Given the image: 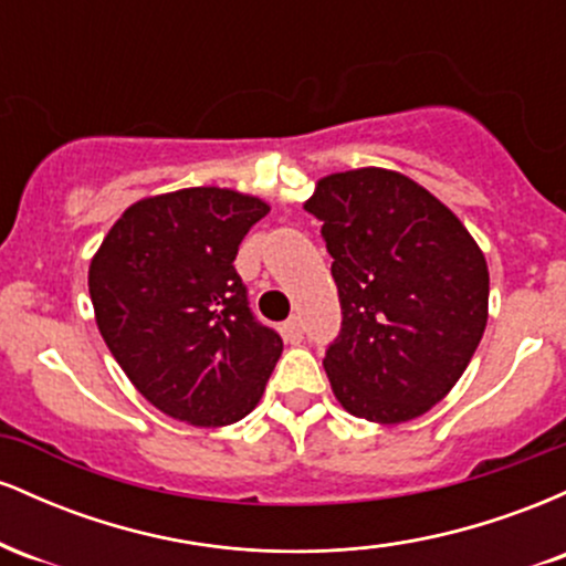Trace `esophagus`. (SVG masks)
I'll return each instance as SVG.
<instances>
[{
    "label": "esophagus",
    "instance_id": "34e87169",
    "mask_svg": "<svg viewBox=\"0 0 566 566\" xmlns=\"http://www.w3.org/2000/svg\"><path fill=\"white\" fill-rule=\"evenodd\" d=\"M282 333H284V340H287V343H301L303 340V324H301V319H297V316H292V319L284 322Z\"/></svg>",
    "mask_w": 566,
    "mask_h": 566
}]
</instances>
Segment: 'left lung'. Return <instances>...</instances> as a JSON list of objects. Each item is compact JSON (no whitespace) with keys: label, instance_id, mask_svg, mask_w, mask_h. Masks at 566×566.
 I'll use <instances>...</instances> for the list:
<instances>
[{"label":"left lung","instance_id":"left-lung-1","mask_svg":"<svg viewBox=\"0 0 566 566\" xmlns=\"http://www.w3.org/2000/svg\"><path fill=\"white\" fill-rule=\"evenodd\" d=\"M340 297L324 354L329 386L356 418L394 426L450 394L486 327L490 271L465 226L407 175L361 167L316 184Z\"/></svg>","mask_w":566,"mask_h":566}]
</instances>
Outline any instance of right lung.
<instances>
[{
  "label": "right lung",
  "mask_w": 566,
  "mask_h": 566,
  "mask_svg": "<svg viewBox=\"0 0 566 566\" xmlns=\"http://www.w3.org/2000/svg\"><path fill=\"white\" fill-rule=\"evenodd\" d=\"M269 205L199 186L127 207L90 263L103 340L154 407L191 426H231L255 409L282 337L255 319L233 269Z\"/></svg>",
  "instance_id": "obj_1"
}]
</instances>
